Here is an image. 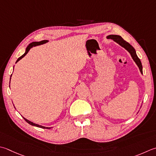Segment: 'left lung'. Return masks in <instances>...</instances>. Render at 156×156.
Here are the masks:
<instances>
[{
    "instance_id": "8db88e82",
    "label": "left lung",
    "mask_w": 156,
    "mask_h": 156,
    "mask_svg": "<svg viewBox=\"0 0 156 156\" xmlns=\"http://www.w3.org/2000/svg\"><path fill=\"white\" fill-rule=\"evenodd\" d=\"M107 38L113 40L114 42H116V43H118L119 45H120L121 47H122L124 48H125V49L129 52V53L130 54L131 57H132L133 59L134 60V62H135L136 66H138V68L140 70V72H141V74H143L142 63L141 62V60L139 59V58L138 57V56H137V55L136 53V51L135 48H133V46L130 45L129 42L125 41L119 35L111 34L107 36Z\"/></svg>"
}]
</instances>
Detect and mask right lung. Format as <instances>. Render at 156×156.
I'll return each mask as SVG.
<instances>
[{
	"mask_svg": "<svg viewBox=\"0 0 156 156\" xmlns=\"http://www.w3.org/2000/svg\"><path fill=\"white\" fill-rule=\"evenodd\" d=\"M48 42V40H44V41H39V42H32V43H30V44L26 47V52H25V53H24V54L23 55H21L20 57L18 58L17 60V62H16V63H17L20 59H22V58H23L24 56H26V55L27 53H28L29 51L30 50V48H32L33 47H36V46L41 45V44H43L47 43V42ZM13 68H14V66H13ZM11 76H12V74L11 75ZM11 78H10V81H11ZM9 87H10V84H9ZM24 118V120H25L27 123L30 124V125H32V126H34L39 127V128H42V129H51V128H52V127H45V126H41V125L35 124V123L32 122H31V121L27 120V119H26L25 118Z\"/></svg>",
	"mask_w": 156,
	"mask_h": 156,
	"instance_id": "right-lung-1",
	"label": "right lung"
}]
</instances>
